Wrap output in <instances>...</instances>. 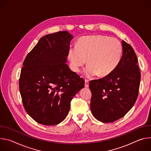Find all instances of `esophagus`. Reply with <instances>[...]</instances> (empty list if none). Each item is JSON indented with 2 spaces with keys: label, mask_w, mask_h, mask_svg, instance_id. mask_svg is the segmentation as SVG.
I'll return each mask as SVG.
<instances>
[{
  "label": "esophagus",
  "mask_w": 151,
  "mask_h": 151,
  "mask_svg": "<svg viewBox=\"0 0 151 151\" xmlns=\"http://www.w3.org/2000/svg\"><path fill=\"white\" fill-rule=\"evenodd\" d=\"M89 87V81L88 80L85 81V87L88 88Z\"/></svg>",
  "instance_id": "34e87169"
}]
</instances>
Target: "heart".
<instances>
[{
    "instance_id": "obj_1",
    "label": "heart",
    "mask_w": 151,
    "mask_h": 151,
    "mask_svg": "<svg viewBox=\"0 0 151 151\" xmlns=\"http://www.w3.org/2000/svg\"><path fill=\"white\" fill-rule=\"evenodd\" d=\"M122 54V47L117 39L95 35L80 38L76 46L69 48L68 58L73 72H79L88 60L89 64L84 70L85 76L91 78L99 75L104 77L117 68Z\"/></svg>"
}]
</instances>
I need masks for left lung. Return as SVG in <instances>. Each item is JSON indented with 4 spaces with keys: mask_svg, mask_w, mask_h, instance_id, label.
<instances>
[{
    "mask_svg": "<svg viewBox=\"0 0 151 151\" xmlns=\"http://www.w3.org/2000/svg\"><path fill=\"white\" fill-rule=\"evenodd\" d=\"M122 55L117 68L111 75L89 83L91 113L104 123L122 118L138 97L141 76L138 60L131 45L122 40Z\"/></svg>",
    "mask_w": 151,
    "mask_h": 151,
    "instance_id": "obj_1",
    "label": "left lung"
}]
</instances>
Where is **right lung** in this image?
Here are the masks:
<instances>
[{
  "label": "right lung",
  "mask_w": 151,
  "mask_h": 151,
  "mask_svg": "<svg viewBox=\"0 0 151 151\" xmlns=\"http://www.w3.org/2000/svg\"><path fill=\"white\" fill-rule=\"evenodd\" d=\"M74 37L67 31L42 37L26 56L19 80L27 113L37 122L54 125L68 115L73 97L85 81L66 64Z\"/></svg>",
  "instance_id": "obj_1"
}]
</instances>
